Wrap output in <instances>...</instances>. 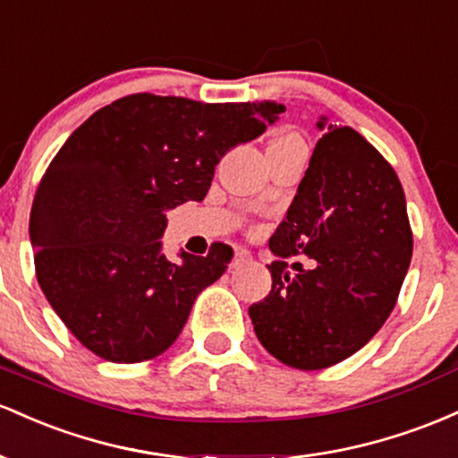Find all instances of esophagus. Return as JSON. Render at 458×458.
Wrapping results in <instances>:
<instances>
[{
	"label": "esophagus",
	"instance_id": "esophagus-1",
	"mask_svg": "<svg viewBox=\"0 0 458 458\" xmlns=\"http://www.w3.org/2000/svg\"><path fill=\"white\" fill-rule=\"evenodd\" d=\"M253 259V255H250L249 249H235V257H233V266H242L246 261Z\"/></svg>",
	"mask_w": 458,
	"mask_h": 458
}]
</instances>
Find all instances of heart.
Segmentation results:
<instances>
[{"label": "heart", "mask_w": 458, "mask_h": 458, "mask_svg": "<svg viewBox=\"0 0 458 458\" xmlns=\"http://www.w3.org/2000/svg\"><path fill=\"white\" fill-rule=\"evenodd\" d=\"M281 138H298V136H294V133H285V136H281Z\"/></svg>", "instance_id": "heart-1"}]
</instances>
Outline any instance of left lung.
<instances>
[{"instance_id":"left-lung-1","label":"left lung","mask_w":458,"mask_h":458,"mask_svg":"<svg viewBox=\"0 0 458 458\" xmlns=\"http://www.w3.org/2000/svg\"><path fill=\"white\" fill-rule=\"evenodd\" d=\"M284 223L272 290L249 307L257 340L296 369H325L361 351L398 301L413 253L400 179L348 125H325ZM307 256L311 269L286 266Z\"/></svg>"}]
</instances>
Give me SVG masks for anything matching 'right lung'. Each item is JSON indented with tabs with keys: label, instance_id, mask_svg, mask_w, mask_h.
<instances>
[{
	"label": "right lung",
	"instance_id": "1",
	"mask_svg": "<svg viewBox=\"0 0 458 458\" xmlns=\"http://www.w3.org/2000/svg\"><path fill=\"white\" fill-rule=\"evenodd\" d=\"M284 112L136 92L71 133L36 188L30 240L40 290L90 352L140 363L173 346L233 249L218 242L174 264L162 255L164 212L203 201L220 157Z\"/></svg>",
	"mask_w": 458,
	"mask_h": 458
}]
</instances>
